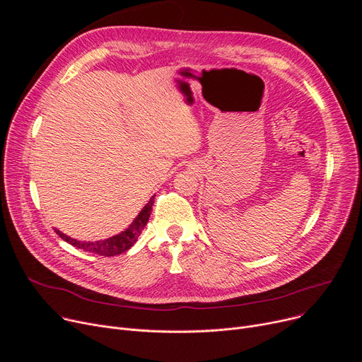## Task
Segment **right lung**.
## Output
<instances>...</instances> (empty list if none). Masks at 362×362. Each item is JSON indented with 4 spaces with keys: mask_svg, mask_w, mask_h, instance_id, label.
I'll list each match as a JSON object with an SVG mask.
<instances>
[{
    "mask_svg": "<svg viewBox=\"0 0 362 362\" xmlns=\"http://www.w3.org/2000/svg\"><path fill=\"white\" fill-rule=\"evenodd\" d=\"M154 198L156 197H151L148 204L142 208V211L138 214V217L132 221V224L127 227V229L116 236H111L108 239L104 240H97V242H82V240H76L71 239L70 236L62 233L60 230H55V233L59 235L63 240H66L67 243L76 246L78 250H83L86 252H92V254H98L103 257H114V255H119L126 252L127 250H130L135 242L138 240L139 235L142 233L144 227L148 223V218L151 216V210H152V205H154Z\"/></svg>",
    "mask_w": 362,
    "mask_h": 362,
    "instance_id": "1",
    "label": "right lung"
}]
</instances>
